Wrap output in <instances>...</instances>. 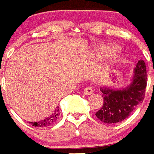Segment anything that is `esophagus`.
Listing matches in <instances>:
<instances>
[{
	"label": "esophagus",
	"mask_w": 154,
	"mask_h": 154,
	"mask_svg": "<svg viewBox=\"0 0 154 154\" xmlns=\"http://www.w3.org/2000/svg\"><path fill=\"white\" fill-rule=\"evenodd\" d=\"M83 92H84V94H85V95H91V94L94 93V91H93V89L91 88V87H85L84 89V91H83Z\"/></svg>",
	"instance_id": "obj_1"
}]
</instances>
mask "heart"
Masks as SVG:
<instances>
[{"label": "heart", "instance_id": "b5f03b06", "mask_svg": "<svg viewBox=\"0 0 154 154\" xmlns=\"http://www.w3.org/2000/svg\"><path fill=\"white\" fill-rule=\"evenodd\" d=\"M115 51H116V49L113 48H112V47H105V48H103V51H104L106 54H113Z\"/></svg>", "mask_w": 154, "mask_h": 154}]
</instances>
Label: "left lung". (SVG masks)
Listing matches in <instances>:
<instances>
[{
  "label": "left lung",
  "mask_w": 154,
  "mask_h": 154,
  "mask_svg": "<svg viewBox=\"0 0 154 154\" xmlns=\"http://www.w3.org/2000/svg\"><path fill=\"white\" fill-rule=\"evenodd\" d=\"M131 84L123 90L101 87L103 103L96 113L100 120L106 124H115L125 120L144 99L147 77L146 64L140 60L136 64Z\"/></svg>",
  "instance_id": "8db88e82"
}]
</instances>
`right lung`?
<instances>
[{
  "label": "right lung",
  "mask_w": 154,
  "mask_h": 154,
  "mask_svg": "<svg viewBox=\"0 0 154 154\" xmlns=\"http://www.w3.org/2000/svg\"><path fill=\"white\" fill-rule=\"evenodd\" d=\"M59 115H60V110H59V107H57V109L54 111V113H51L49 117H48L47 118L44 119V120H41L39 122H29V123L34 127H49L50 125H52L57 121V120L59 117Z\"/></svg>",
  "instance_id": "add662e5"
}]
</instances>
